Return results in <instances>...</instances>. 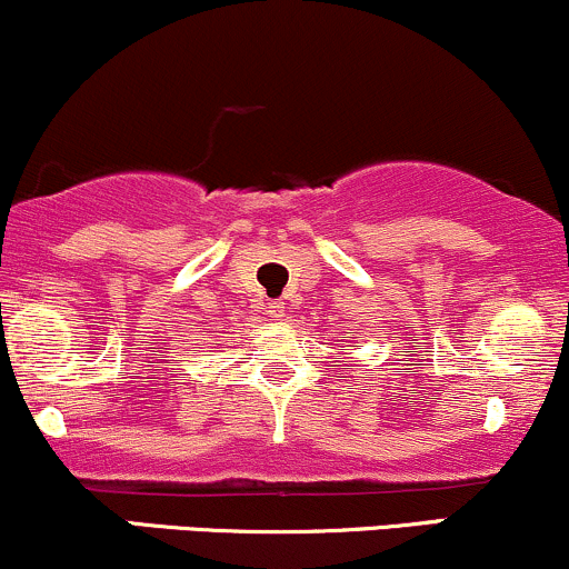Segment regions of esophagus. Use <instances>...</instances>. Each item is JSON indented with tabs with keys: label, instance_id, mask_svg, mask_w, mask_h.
I'll list each match as a JSON object with an SVG mask.
<instances>
[{
	"label": "esophagus",
	"instance_id": "esophagus-1",
	"mask_svg": "<svg viewBox=\"0 0 569 569\" xmlns=\"http://www.w3.org/2000/svg\"><path fill=\"white\" fill-rule=\"evenodd\" d=\"M267 316H270L272 321H283V318H286V302L276 299V302L267 305Z\"/></svg>",
	"mask_w": 569,
	"mask_h": 569
}]
</instances>
